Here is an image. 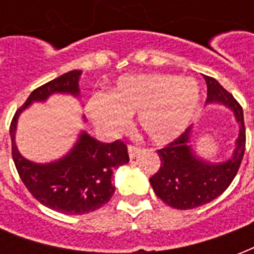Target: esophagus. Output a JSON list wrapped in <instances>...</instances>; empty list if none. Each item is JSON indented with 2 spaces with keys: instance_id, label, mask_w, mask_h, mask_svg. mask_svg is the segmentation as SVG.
<instances>
[{
  "instance_id": "obj_1",
  "label": "esophagus",
  "mask_w": 254,
  "mask_h": 254,
  "mask_svg": "<svg viewBox=\"0 0 254 254\" xmlns=\"http://www.w3.org/2000/svg\"><path fill=\"white\" fill-rule=\"evenodd\" d=\"M127 152H129V158L133 159L134 156H137V154L140 152V148L136 147V145H132V144H130V145L127 147Z\"/></svg>"
}]
</instances>
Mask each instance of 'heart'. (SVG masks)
I'll use <instances>...</instances> for the list:
<instances>
[{"mask_svg": "<svg viewBox=\"0 0 254 254\" xmlns=\"http://www.w3.org/2000/svg\"><path fill=\"white\" fill-rule=\"evenodd\" d=\"M198 102L200 88L193 78L145 73L120 77L109 95L91 96L85 111L96 127L107 132L122 130L127 116L138 113V127L147 137L167 144L187 129Z\"/></svg>", "mask_w": 254, "mask_h": 254, "instance_id": "obj_1", "label": "heart"}]
</instances>
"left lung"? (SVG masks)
Instances as JSON below:
<instances>
[{
	"label": "left lung",
	"instance_id": "left-lung-1",
	"mask_svg": "<svg viewBox=\"0 0 254 254\" xmlns=\"http://www.w3.org/2000/svg\"><path fill=\"white\" fill-rule=\"evenodd\" d=\"M207 83V103H220L234 113L240 127L235 148L229 159L212 163L202 159L191 147V127L165 148L158 151L160 167L149 178L155 194L177 209H191L212 201L223 193L238 173L245 152L244 111L234 96L213 77L204 76Z\"/></svg>",
	"mask_w": 254,
	"mask_h": 254
}]
</instances>
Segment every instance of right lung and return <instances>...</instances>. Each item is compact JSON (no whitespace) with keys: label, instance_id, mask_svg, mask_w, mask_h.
<instances>
[{"label":"right lung","instance_id":"obj_1","mask_svg":"<svg viewBox=\"0 0 254 254\" xmlns=\"http://www.w3.org/2000/svg\"><path fill=\"white\" fill-rule=\"evenodd\" d=\"M80 76L81 70H70L34 89L16 111L9 129L14 166L25 188L41 204L65 215L92 212L109 202L116 191L113 171L129 162L127 147L121 140L102 143L84 130L66 155L50 163H35L19 152L16 129L20 114L34 102H45L53 94L80 96Z\"/></svg>","mask_w":254,"mask_h":254}]
</instances>
